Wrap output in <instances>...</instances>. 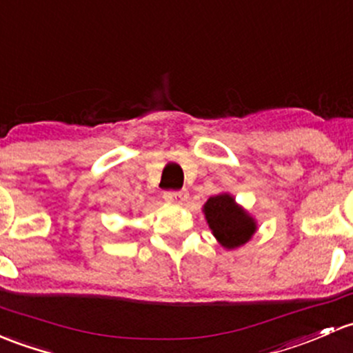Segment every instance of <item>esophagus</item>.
I'll return each instance as SVG.
<instances>
[{"label": "esophagus", "instance_id": "esophagus-1", "mask_svg": "<svg viewBox=\"0 0 353 353\" xmlns=\"http://www.w3.org/2000/svg\"><path fill=\"white\" fill-rule=\"evenodd\" d=\"M188 196H189V192L186 191V189H181V191H165L164 192L165 201L176 203V205H183V203L188 199Z\"/></svg>", "mask_w": 353, "mask_h": 353}]
</instances>
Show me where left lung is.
<instances>
[{
    "instance_id": "8db88e82",
    "label": "left lung",
    "mask_w": 353,
    "mask_h": 353,
    "mask_svg": "<svg viewBox=\"0 0 353 353\" xmlns=\"http://www.w3.org/2000/svg\"><path fill=\"white\" fill-rule=\"evenodd\" d=\"M203 213L214 239L228 250L247 243L257 230L254 218L236 205L235 198L228 192L211 196L203 206Z\"/></svg>"
}]
</instances>
